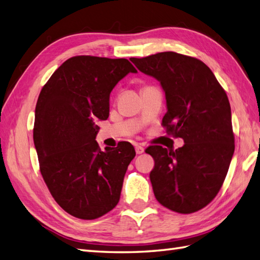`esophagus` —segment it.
<instances>
[{"mask_svg":"<svg viewBox=\"0 0 260 260\" xmlns=\"http://www.w3.org/2000/svg\"><path fill=\"white\" fill-rule=\"evenodd\" d=\"M135 150H136V154H142V153H144V147L143 146H141V145H136L135 146Z\"/></svg>","mask_w":260,"mask_h":260,"instance_id":"esophagus-1","label":"esophagus"}]
</instances>
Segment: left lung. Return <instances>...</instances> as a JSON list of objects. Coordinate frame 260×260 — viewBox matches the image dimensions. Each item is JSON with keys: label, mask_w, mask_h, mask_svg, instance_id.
Instances as JSON below:
<instances>
[{"label": "left lung", "mask_w": 260, "mask_h": 260, "mask_svg": "<svg viewBox=\"0 0 260 260\" xmlns=\"http://www.w3.org/2000/svg\"><path fill=\"white\" fill-rule=\"evenodd\" d=\"M131 61L160 82L167 103L161 125L184 146L146 148L155 165L149 174L154 195L179 214L204 208L218 194L235 150L232 111L227 94L208 66L175 52Z\"/></svg>", "instance_id": "obj_1"}]
</instances>
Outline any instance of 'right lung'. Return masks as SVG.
<instances>
[{"label": "right lung", "instance_id": "1", "mask_svg": "<svg viewBox=\"0 0 260 260\" xmlns=\"http://www.w3.org/2000/svg\"><path fill=\"white\" fill-rule=\"evenodd\" d=\"M128 73L126 58H69L42 88L33 129L40 171L55 202L81 219H96L116 206L135 149L128 142L102 152L98 119H107L110 94Z\"/></svg>", "mask_w": 260, "mask_h": 260}]
</instances>
